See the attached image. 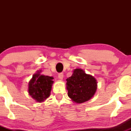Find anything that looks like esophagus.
Listing matches in <instances>:
<instances>
[{"label":"esophagus","instance_id":"esophagus-1","mask_svg":"<svg viewBox=\"0 0 131 131\" xmlns=\"http://www.w3.org/2000/svg\"><path fill=\"white\" fill-rule=\"evenodd\" d=\"M63 78V74L62 73L58 74V79H60V80H62Z\"/></svg>","mask_w":131,"mask_h":131}]
</instances>
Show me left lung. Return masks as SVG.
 I'll return each mask as SVG.
<instances>
[{
  "label": "left lung",
  "instance_id": "left-lung-1",
  "mask_svg": "<svg viewBox=\"0 0 131 131\" xmlns=\"http://www.w3.org/2000/svg\"><path fill=\"white\" fill-rule=\"evenodd\" d=\"M67 81L68 95L75 103H82L88 101L97 91L95 78L86 74L82 69H75Z\"/></svg>",
  "mask_w": 131,
  "mask_h": 131
}]
</instances>
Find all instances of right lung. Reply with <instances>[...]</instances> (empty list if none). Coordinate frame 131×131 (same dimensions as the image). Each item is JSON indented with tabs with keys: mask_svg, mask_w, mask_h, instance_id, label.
I'll list each match as a JSON object with an SVG mask.
<instances>
[{
	"mask_svg": "<svg viewBox=\"0 0 131 131\" xmlns=\"http://www.w3.org/2000/svg\"><path fill=\"white\" fill-rule=\"evenodd\" d=\"M53 79L52 77L40 74V72H37L33 75L29 82V94L36 102H43L50 96Z\"/></svg>",
	"mask_w": 131,
	"mask_h": 131,
	"instance_id": "obj_1",
	"label": "right lung"
}]
</instances>
